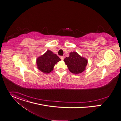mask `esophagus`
Wrapping results in <instances>:
<instances>
[{
    "label": "esophagus",
    "mask_w": 121,
    "mask_h": 121,
    "mask_svg": "<svg viewBox=\"0 0 121 121\" xmlns=\"http://www.w3.org/2000/svg\"><path fill=\"white\" fill-rule=\"evenodd\" d=\"M60 57V58L62 60H63L65 58V56H61Z\"/></svg>",
    "instance_id": "1"
}]
</instances>
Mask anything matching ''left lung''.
<instances>
[{"label":"left lung","mask_w":121,"mask_h":121,"mask_svg":"<svg viewBox=\"0 0 121 121\" xmlns=\"http://www.w3.org/2000/svg\"><path fill=\"white\" fill-rule=\"evenodd\" d=\"M69 70L72 73L78 74L82 72L86 69L88 61L75 52H71L69 57L64 60Z\"/></svg>","instance_id":"8db88e82"}]
</instances>
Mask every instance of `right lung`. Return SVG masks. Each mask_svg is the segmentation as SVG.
I'll list each match as a JSON object with an SVG mask.
<instances>
[{
  "label": "right lung",
  "mask_w": 121,
  "mask_h": 121,
  "mask_svg": "<svg viewBox=\"0 0 121 121\" xmlns=\"http://www.w3.org/2000/svg\"><path fill=\"white\" fill-rule=\"evenodd\" d=\"M61 59L56 54L48 50L44 54L37 59L38 69L44 73H49L53 70L54 65Z\"/></svg>",
  "instance_id": "1"
}]
</instances>
